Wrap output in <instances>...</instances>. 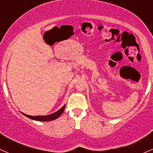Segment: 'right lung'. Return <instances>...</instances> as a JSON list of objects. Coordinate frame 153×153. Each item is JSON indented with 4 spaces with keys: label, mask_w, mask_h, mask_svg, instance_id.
<instances>
[{
    "label": "right lung",
    "mask_w": 153,
    "mask_h": 153,
    "mask_svg": "<svg viewBox=\"0 0 153 153\" xmlns=\"http://www.w3.org/2000/svg\"><path fill=\"white\" fill-rule=\"evenodd\" d=\"M65 105L63 106L60 109L57 111L54 112V113L52 114L47 115V116H30L25 114H23L24 116H26L28 118H30L31 119H34V120L36 121H41V122H47V121H51L54 120V119H57L58 117L63 113L65 109Z\"/></svg>",
    "instance_id": "1"
}]
</instances>
